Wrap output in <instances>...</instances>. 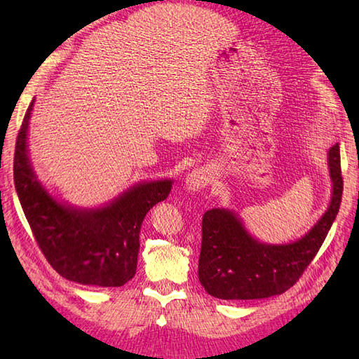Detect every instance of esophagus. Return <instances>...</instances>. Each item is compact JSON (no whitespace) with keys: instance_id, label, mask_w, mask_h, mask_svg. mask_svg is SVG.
<instances>
[{"instance_id":"1","label":"esophagus","mask_w":359,"mask_h":359,"mask_svg":"<svg viewBox=\"0 0 359 359\" xmlns=\"http://www.w3.org/2000/svg\"><path fill=\"white\" fill-rule=\"evenodd\" d=\"M211 182V174L205 168H197L191 171L185 179V189L188 193H197L203 189Z\"/></svg>"}]
</instances>
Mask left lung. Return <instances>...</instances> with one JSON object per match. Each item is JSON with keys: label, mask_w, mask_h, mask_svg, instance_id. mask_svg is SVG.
Masks as SVG:
<instances>
[{"label": "left lung", "mask_w": 359, "mask_h": 359, "mask_svg": "<svg viewBox=\"0 0 359 359\" xmlns=\"http://www.w3.org/2000/svg\"><path fill=\"white\" fill-rule=\"evenodd\" d=\"M332 197L324 215L310 230L290 243H266L248 233L241 216L212 208L202 219L199 280L219 299H264L282 294L296 284L313 261L337 219L342 197L339 144L327 157Z\"/></svg>", "instance_id": "8db88e82"}]
</instances>
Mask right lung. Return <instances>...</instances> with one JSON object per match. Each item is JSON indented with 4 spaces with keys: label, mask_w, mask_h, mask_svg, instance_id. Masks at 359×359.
<instances>
[{
    "label": "right lung",
    "mask_w": 359,
    "mask_h": 359,
    "mask_svg": "<svg viewBox=\"0 0 359 359\" xmlns=\"http://www.w3.org/2000/svg\"><path fill=\"white\" fill-rule=\"evenodd\" d=\"M29 104L18 133L13 180L35 241L60 276L83 285L121 287L134 278L140 226L147 212L165 201L172 180H144L109 203L81 208L53 197L29 157Z\"/></svg>",
    "instance_id": "add662e5"
}]
</instances>
